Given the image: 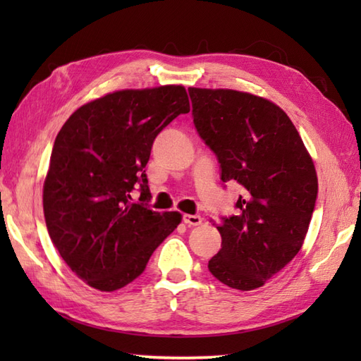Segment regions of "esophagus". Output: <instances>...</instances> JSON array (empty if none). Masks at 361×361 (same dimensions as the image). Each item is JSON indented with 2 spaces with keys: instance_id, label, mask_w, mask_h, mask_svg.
<instances>
[{
  "instance_id": "1",
  "label": "esophagus",
  "mask_w": 361,
  "mask_h": 361,
  "mask_svg": "<svg viewBox=\"0 0 361 361\" xmlns=\"http://www.w3.org/2000/svg\"><path fill=\"white\" fill-rule=\"evenodd\" d=\"M183 221H185L188 226H198L202 224V217L200 216H190V214H185V216H183Z\"/></svg>"
}]
</instances>
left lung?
Instances as JSON below:
<instances>
[{"label": "left lung", "instance_id": "8db88e82", "mask_svg": "<svg viewBox=\"0 0 361 361\" xmlns=\"http://www.w3.org/2000/svg\"><path fill=\"white\" fill-rule=\"evenodd\" d=\"M188 91L194 126L216 153L221 181L243 189L237 216L220 220L221 248L208 268L228 287L259 288L302 247L318 195L315 166L278 105L235 90Z\"/></svg>", "mask_w": 361, "mask_h": 361}]
</instances>
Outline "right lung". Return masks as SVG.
Here are the masks:
<instances>
[{
  "label": "right lung",
  "instance_id": "add662e5",
  "mask_svg": "<svg viewBox=\"0 0 361 361\" xmlns=\"http://www.w3.org/2000/svg\"><path fill=\"white\" fill-rule=\"evenodd\" d=\"M189 110L181 85L122 90L82 105L59 132L44 220L60 256L90 287L114 291L133 282L181 221L180 212L147 208L144 167L158 133ZM135 188L141 204L131 202Z\"/></svg>",
  "mask_w": 361,
  "mask_h": 361
}]
</instances>
